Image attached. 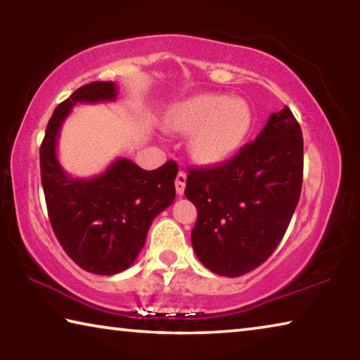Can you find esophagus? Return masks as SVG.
Returning a JSON list of instances; mask_svg holds the SVG:
<instances>
[{
  "label": "esophagus",
  "mask_w": 360,
  "mask_h": 360,
  "mask_svg": "<svg viewBox=\"0 0 360 360\" xmlns=\"http://www.w3.org/2000/svg\"><path fill=\"white\" fill-rule=\"evenodd\" d=\"M186 181H187V174L184 172H179L178 176H176V181H174V186H176V192L181 197V195H184V188H186Z\"/></svg>",
  "instance_id": "esophagus-1"
}]
</instances>
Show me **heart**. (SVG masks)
I'll use <instances>...</instances> for the list:
<instances>
[{
	"label": "heart",
	"instance_id": "heart-1",
	"mask_svg": "<svg viewBox=\"0 0 360 360\" xmlns=\"http://www.w3.org/2000/svg\"><path fill=\"white\" fill-rule=\"evenodd\" d=\"M251 114L240 100L219 95H198L176 106L168 125L179 131H193L191 154L200 163H219L229 158L245 139Z\"/></svg>",
	"mask_w": 360,
	"mask_h": 360
}]
</instances>
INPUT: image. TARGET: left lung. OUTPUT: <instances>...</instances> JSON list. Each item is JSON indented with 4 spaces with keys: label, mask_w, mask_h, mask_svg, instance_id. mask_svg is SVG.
Returning a JSON list of instances; mask_svg holds the SVG:
<instances>
[{
    "label": "left lung",
    "mask_w": 360,
    "mask_h": 360,
    "mask_svg": "<svg viewBox=\"0 0 360 360\" xmlns=\"http://www.w3.org/2000/svg\"><path fill=\"white\" fill-rule=\"evenodd\" d=\"M302 179L303 136L288 106L230 160L188 169L184 193L198 212L191 235L198 260L229 278L264 264L289 227Z\"/></svg>",
    "instance_id": "1"
}]
</instances>
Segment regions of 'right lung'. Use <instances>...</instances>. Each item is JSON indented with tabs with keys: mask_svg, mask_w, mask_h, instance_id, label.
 I'll return each mask as SVG.
<instances>
[{
	"mask_svg": "<svg viewBox=\"0 0 360 360\" xmlns=\"http://www.w3.org/2000/svg\"><path fill=\"white\" fill-rule=\"evenodd\" d=\"M117 85L95 81L79 87L56 108L39 150L41 182L53 233L65 252L95 275H115L129 268L146 243L154 217L173 203L178 163L139 168L117 158L100 176L75 179L57 158L65 119L77 103L112 101Z\"/></svg>",
	"mask_w": 360,
	"mask_h": 360,
	"instance_id": "1",
	"label": "right lung"
}]
</instances>
